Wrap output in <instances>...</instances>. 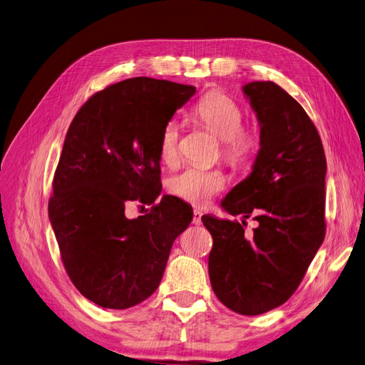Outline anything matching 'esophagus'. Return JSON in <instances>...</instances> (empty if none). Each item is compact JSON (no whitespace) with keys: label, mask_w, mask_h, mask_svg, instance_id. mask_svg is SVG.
I'll list each match as a JSON object with an SVG mask.
<instances>
[{"label":"esophagus","mask_w":365,"mask_h":365,"mask_svg":"<svg viewBox=\"0 0 365 365\" xmlns=\"http://www.w3.org/2000/svg\"><path fill=\"white\" fill-rule=\"evenodd\" d=\"M201 216H202V212H201V210H195V212H193V220H192V222H193L195 225H200V224H201Z\"/></svg>","instance_id":"34e87169"}]
</instances>
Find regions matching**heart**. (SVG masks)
Masks as SVG:
<instances>
[{"mask_svg":"<svg viewBox=\"0 0 365 365\" xmlns=\"http://www.w3.org/2000/svg\"><path fill=\"white\" fill-rule=\"evenodd\" d=\"M201 123L222 140V153L233 165L247 164L259 150V135L244 128V111L230 96L212 91L195 108ZM181 125L175 118L163 126L160 135V160L173 165L180 160ZM227 187V176L219 170L187 168L169 180V190L182 201L202 205Z\"/></svg>","mask_w":365,"mask_h":365,"instance_id":"obj_1","label":"heart"}]
</instances>
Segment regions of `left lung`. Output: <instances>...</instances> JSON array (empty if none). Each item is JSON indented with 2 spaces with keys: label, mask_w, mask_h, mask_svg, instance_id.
<instances>
[{
  "label": "left lung",
  "mask_w": 365,
  "mask_h": 365,
  "mask_svg": "<svg viewBox=\"0 0 365 365\" xmlns=\"http://www.w3.org/2000/svg\"><path fill=\"white\" fill-rule=\"evenodd\" d=\"M242 91L259 120L260 150L222 208L259 227L248 237L237 220L204 215L202 224L213 237L208 275L216 297L240 315H259L295 292L323 244L327 165L315 125L283 88L250 82Z\"/></svg>",
  "instance_id": "obj_1"
}]
</instances>
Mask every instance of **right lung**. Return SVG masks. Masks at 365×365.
<instances>
[{"instance_id": "add662e5", "label": "right lung", "mask_w": 365, "mask_h": 365, "mask_svg": "<svg viewBox=\"0 0 365 365\" xmlns=\"http://www.w3.org/2000/svg\"><path fill=\"white\" fill-rule=\"evenodd\" d=\"M195 93L132 77L88 98L71 121L48 216L70 280L98 306L128 309L155 292L173 240L192 222L190 207L170 195L137 219L125 204L160 196L163 126Z\"/></svg>"}]
</instances>
